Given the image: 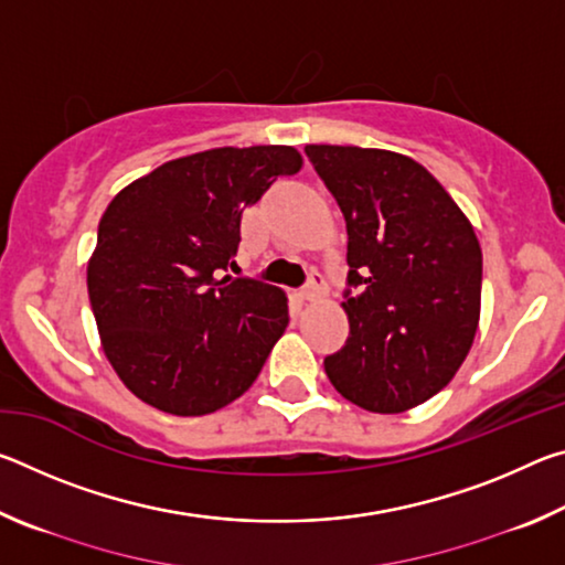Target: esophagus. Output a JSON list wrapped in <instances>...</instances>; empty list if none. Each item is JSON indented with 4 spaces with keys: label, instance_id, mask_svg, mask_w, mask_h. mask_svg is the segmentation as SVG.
<instances>
[{
    "label": "esophagus",
    "instance_id": "esophagus-1",
    "mask_svg": "<svg viewBox=\"0 0 565 565\" xmlns=\"http://www.w3.org/2000/svg\"><path fill=\"white\" fill-rule=\"evenodd\" d=\"M327 289H329L327 276H323L321 271H311V276H309V284L303 286L301 296H303L306 301H317V299H321L323 294H327Z\"/></svg>",
    "mask_w": 565,
    "mask_h": 565
}]
</instances>
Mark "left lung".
Listing matches in <instances>:
<instances>
[{"mask_svg":"<svg viewBox=\"0 0 565 565\" xmlns=\"http://www.w3.org/2000/svg\"><path fill=\"white\" fill-rule=\"evenodd\" d=\"M349 234V339L323 359L343 398L401 414L461 366L481 317V246L448 191L404 154L309 145ZM359 288L353 295L350 289Z\"/></svg>","mask_w":565,"mask_h":565,"instance_id":"obj_1","label":"left lung"}]
</instances>
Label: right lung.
I'll return each instance as SVG.
<instances>
[{"label":"right lung","instance_id":"obj_1","mask_svg":"<svg viewBox=\"0 0 565 565\" xmlns=\"http://www.w3.org/2000/svg\"><path fill=\"white\" fill-rule=\"evenodd\" d=\"M294 147H222L167 161L104 212L87 289L104 353L134 396L174 416H206L248 391L289 327L276 286L222 276L236 266L242 216Z\"/></svg>","mask_w":565,"mask_h":565}]
</instances>
